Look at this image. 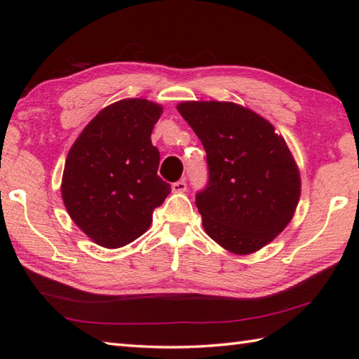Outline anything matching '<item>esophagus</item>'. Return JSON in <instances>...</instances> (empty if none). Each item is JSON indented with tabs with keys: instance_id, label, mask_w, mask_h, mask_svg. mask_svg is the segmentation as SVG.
<instances>
[{
	"instance_id": "esophagus-1",
	"label": "esophagus",
	"mask_w": 359,
	"mask_h": 359,
	"mask_svg": "<svg viewBox=\"0 0 359 359\" xmlns=\"http://www.w3.org/2000/svg\"><path fill=\"white\" fill-rule=\"evenodd\" d=\"M172 193H185L187 191V182L185 180H179V182H174L171 185Z\"/></svg>"
}]
</instances>
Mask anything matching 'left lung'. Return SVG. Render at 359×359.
I'll list each match as a JSON object with an SVG mask.
<instances>
[{"mask_svg": "<svg viewBox=\"0 0 359 359\" xmlns=\"http://www.w3.org/2000/svg\"><path fill=\"white\" fill-rule=\"evenodd\" d=\"M177 111L199 137L208 184L196 194L205 231L234 255L270 243L292 220L301 177L274 126L231 102H184Z\"/></svg>", "mask_w": 359, "mask_h": 359, "instance_id": "8db88e82", "label": "left lung"}]
</instances>
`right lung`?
Returning a JSON list of instances; mask_svg holds the SVG:
<instances>
[{
	"mask_svg": "<svg viewBox=\"0 0 359 359\" xmlns=\"http://www.w3.org/2000/svg\"><path fill=\"white\" fill-rule=\"evenodd\" d=\"M162 106L125 98L106 106L83 129L66 157L62 197L80 230L120 248L148 230L171 187L158 177L151 133Z\"/></svg>",
	"mask_w": 359,
	"mask_h": 359,
	"instance_id": "1",
	"label": "right lung"
}]
</instances>
